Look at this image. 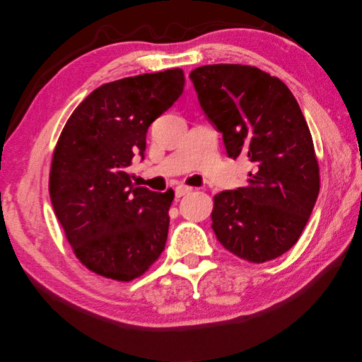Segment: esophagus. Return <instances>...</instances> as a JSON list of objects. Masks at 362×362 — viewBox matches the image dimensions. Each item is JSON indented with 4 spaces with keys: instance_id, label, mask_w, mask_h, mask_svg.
Returning <instances> with one entry per match:
<instances>
[{
    "instance_id": "esophagus-1",
    "label": "esophagus",
    "mask_w": 362,
    "mask_h": 362,
    "mask_svg": "<svg viewBox=\"0 0 362 362\" xmlns=\"http://www.w3.org/2000/svg\"><path fill=\"white\" fill-rule=\"evenodd\" d=\"M192 191V187H189V186H177L176 189H175V194H176V197H182V195H186V194H189Z\"/></svg>"
}]
</instances>
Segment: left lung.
Masks as SVG:
<instances>
[{"mask_svg": "<svg viewBox=\"0 0 362 362\" xmlns=\"http://www.w3.org/2000/svg\"><path fill=\"white\" fill-rule=\"evenodd\" d=\"M189 78L228 156L252 163L244 187L215 195L216 239L252 263L281 257L297 244L319 194L315 146L297 99L250 65H204Z\"/></svg>", "mask_w": 362, "mask_h": 362, "instance_id": "1", "label": "left lung"}]
</instances>
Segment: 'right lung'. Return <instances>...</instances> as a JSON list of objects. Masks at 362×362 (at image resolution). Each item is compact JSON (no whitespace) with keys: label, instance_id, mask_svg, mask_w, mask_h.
I'll return each instance as SVG.
<instances>
[{"label":"right lung","instance_id":"right-lung-1","mask_svg":"<svg viewBox=\"0 0 362 362\" xmlns=\"http://www.w3.org/2000/svg\"><path fill=\"white\" fill-rule=\"evenodd\" d=\"M185 86L181 69L99 86L74 110L52 156L49 194L80 262L99 276L133 281L167 244L175 192L136 187L127 167L144 160L151 123Z\"/></svg>","mask_w":362,"mask_h":362}]
</instances>
